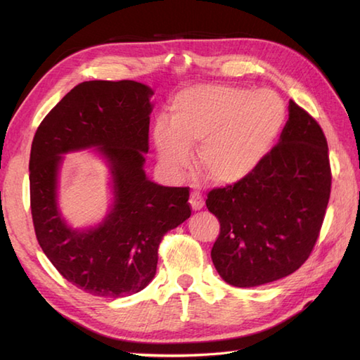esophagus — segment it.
I'll return each mask as SVG.
<instances>
[{
  "instance_id": "1",
  "label": "esophagus",
  "mask_w": 360,
  "mask_h": 360,
  "mask_svg": "<svg viewBox=\"0 0 360 360\" xmlns=\"http://www.w3.org/2000/svg\"><path fill=\"white\" fill-rule=\"evenodd\" d=\"M190 205L193 210H201L204 207V196L200 192H192L190 195Z\"/></svg>"
}]
</instances>
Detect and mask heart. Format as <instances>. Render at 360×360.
I'll return each mask as SVG.
<instances>
[{
  "label": "heart",
  "instance_id": "obj_1",
  "mask_svg": "<svg viewBox=\"0 0 360 360\" xmlns=\"http://www.w3.org/2000/svg\"><path fill=\"white\" fill-rule=\"evenodd\" d=\"M286 106L274 91L195 85L176 94L168 120L153 128L167 172H184L198 143L196 162L213 184H235L255 170L280 134Z\"/></svg>",
  "mask_w": 360,
  "mask_h": 360
}]
</instances>
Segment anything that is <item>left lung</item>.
<instances>
[{"label":"left lung","mask_w":360,"mask_h":360,"mask_svg":"<svg viewBox=\"0 0 360 360\" xmlns=\"http://www.w3.org/2000/svg\"><path fill=\"white\" fill-rule=\"evenodd\" d=\"M331 193L328 142L317 120L289 102L278 143L254 172L212 188L219 221L212 262L226 283L254 288L295 272L309 258Z\"/></svg>","instance_id":"1"}]
</instances>
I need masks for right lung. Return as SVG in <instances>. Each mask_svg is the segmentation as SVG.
<instances>
[{
	"instance_id": "right-lung-1",
	"label": "right lung",
	"mask_w": 360,
	"mask_h": 360,
	"mask_svg": "<svg viewBox=\"0 0 360 360\" xmlns=\"http://www.w3.org/2000/svg\"><path fill=\"white\" fill-rule=\"evenodd\" d=\"M153 91L133 80L72 88L43 119L30 148V210L38 244L63 277L85 292L119 298L153 280L162 236L192 215L188 187H164L143 172ZM97 146L113 174L115 204L104 223L71 229L56 207L62 154Z\"/></svg>"
}]
</instances>
